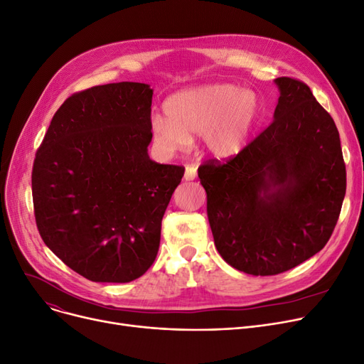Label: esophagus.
Returning a JSON list of instances; mask_svg holds the SVG:
<instances>
[{
  "label": "esophagus",
  "mask_w": 364,
  "mask_h": 364,
  "mask_svg": "<svg viewBox=\"0 0 364 364\" xmlns=\"http://www.w3.org/2000/svg\"><path fill=\"white\" fill-rule=\"evenodd\" d=\"M197 176V168L191 164L185 166V175H183V179L185 181H194Z\"/></svg>",
  "instance_id": "obj_1"
}]
</instances>
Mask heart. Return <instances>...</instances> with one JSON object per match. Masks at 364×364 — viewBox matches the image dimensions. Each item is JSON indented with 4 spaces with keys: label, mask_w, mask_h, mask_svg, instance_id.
<instances>
[{
    "label": "heart",
    "mask_w": 364,
    "mask_h": 364,
    "mask_svg": "<svg viewBox=\"0 0 364 364\" xmlns=\"http://www.w3.org/2000/svg\"><path fill=\"white\" fill-rule=\"evenodd\" d=\"M259 112L261 103L253 92L228 82L198 85L166 100V118L152 119V139L164 152H175L200 134L205 152L232 159L245 149Z\"/></svg>",
    "instance_id": "1"
}]
</instances>
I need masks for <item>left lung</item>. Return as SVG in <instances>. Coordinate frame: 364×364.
<instances>
[{"label":"left lung","mask_w":364,"mask_h":364,"mask_svg":"<svg viewBox=\"0 0 364 364\" xmlns=\"http://www.w3.org/2000/svg\"><path fill=\"white\" fill-rule=\"evenodd\" d=\"M272 123L228 161L198 167L207 216L225 262L275 275L318 253L347 189L335 121L309 87L280 77Z\"/></svg>","instance_id":"left-lung-1"}]
</instances>
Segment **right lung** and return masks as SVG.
<instances>
[{
  "label": "right lung",
  "mask_w": 364,
  "mask_h": 364,
  "mask_svg": "<svg viewBox=\"0 0 364 364\" xmlns=\"http://www.w3.org/2000/svg\"><path fill=\"white\" fill-rule=\"evenodd\" d=\"M151 103L144 82L75 93L56 111L36 154L40 235L87 280L133 282L157 256L161 220L185 168L149 159Z\"/></svg>",
  "instance_id": "add662e5"
}]
</instances>
